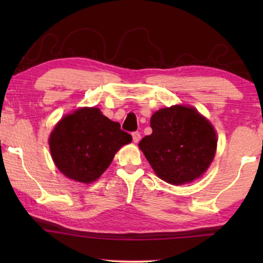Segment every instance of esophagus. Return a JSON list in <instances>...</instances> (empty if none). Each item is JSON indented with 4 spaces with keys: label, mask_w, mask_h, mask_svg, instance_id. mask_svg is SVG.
<instances>
[{
    "label": "esophagus",
    "mask_w": 263,
    "mask_h": 263,
    "mask_svg": "<svg viewBox=\"0 0 263 263\" xmlns=\"http://www.w3.org/2000/svg\"><path fill=\"white\" fill-rule=\"evenodd\" d=\"M140 138H141L140 132H138V131H136V132H132V139H133V141H135V142H138V141L140 140Z\"/></svg>",
    "instance_id": "esophagus-1"
}]
</instances>
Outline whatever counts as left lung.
<instances>
[{
    "instance_id": "1",
    "label": "left lung",
    "mask_w": 263,
    "mask_h": 263,
    "mask_svg": "<svg viewBox=\"0 0 263 263\" xmlns=\"http://www.w3.org/2000/svg\"><path fill=\"white\" fill-rule=\"evenodd\" d=\"M152 135L139 147L155 174L172 184H183L201 176L213 160L216 132L209 121L193 108L174 105L151 118Z\"/></svg>"
}]
</instances>
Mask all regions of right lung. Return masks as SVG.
Returning <instances> with one entry per match:
<instances>
[{
	"mask_svg": "<svg viewBox=\"0 0 263 263\" xmlns=\"http://www.w3.org/2000/svg\"><path fill=\"white\" fill-rule=\"evenodd\" d=\"M132 141L117 122L97 108H82L66 116L50 137L53 161L69 179L90 183L110 166L117 151Z\"/></svg>",
	"mask_w": 263,
	"mask_h": 263,
	"instance_id": "add662e5",
	"label": "right lung"
}]
</instances>
